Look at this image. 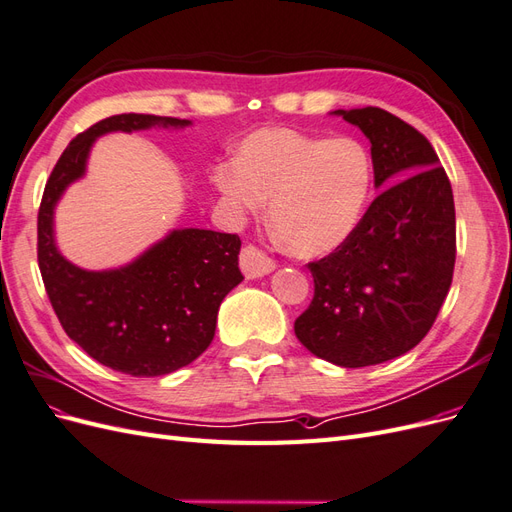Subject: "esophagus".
<instances>
[{
    "label": "esophagus",
    "instance_id": "34e87169",
    "mask_svg": "<svg viewBox=\"0 0 512 512\" xmlns=\"http://www.w3.org/2000/svg\"><path fill=\"white\" fill-rule=\"evenodd\" d=\"M239 265L245 273L247 280H256V277L267 275L275 269V262L254 245H245L239 254Z\"/></svg>",
    "mask_w": 512,
    "mask_h": 512
}]
</instances>
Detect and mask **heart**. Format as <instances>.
Returning a JSON list of instances; mask_svg holds the SVG:
<instances>
[{
	"instance_id": "b5f03b06",
	"label": "heart",
	"mask_w": 512,
	"mask_h": 512,
	"mask_svg": "<svg viewBox=\"0 0 512 512\" xmlns=\"http://www.w3.org/2000/svg\"><path fill=\"white\" fill-rule=\"evenodd\" d=\"M374 164L350 136H309L262 128L237 149L235 162L213 173V185L235 222L256 215L271 198L269 218L286 250L327 256L346 245L369 205Z\"/></svg>"
}]
</instances>
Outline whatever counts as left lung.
Wrapping results in <instances>:
<instances>
[{
  "label": "left lung",
  "mask_w": 512,
  "mask_h": 512,
  "mask_svg": "<svg viewBox=\"0 0 512 512\" xmlns=\"http://www.w3.org/2000/svg\"><path fill=\"white\" fill-rule=\"evenodd\" d=\"M371 143L384 188L346 245L307 269L314 299L294 320L299 342L339 367L406 354L429 333L453 282L451 181L427 138L378 106L333 111Z\"/></svg>",
  "instance_id": "8db88e82"
}]
</instances>
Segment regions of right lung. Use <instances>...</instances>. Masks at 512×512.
<instances>
[{"label": "right lung", "instance_id": "right-lung-1", "mask_svg": "<svg viewBox=\"0 0 512 512\" xmlns=\"http://www.w3.org/2000/svg\"><path fill=\"white\" fill-rule=\"evenodd\" d=\"M153 126L185 128L190 121L123 113L72 138L38 211V267L61 327L91 359L138 378L164 376L198 359L215 335L220 303L243 280L241 239L203 228L168 232L130 265L108 271L76 267L57 250V200L85 175L96 138Z\"/></svg>", "mask_w": 512, "mask_h": 512}]
</instances>
